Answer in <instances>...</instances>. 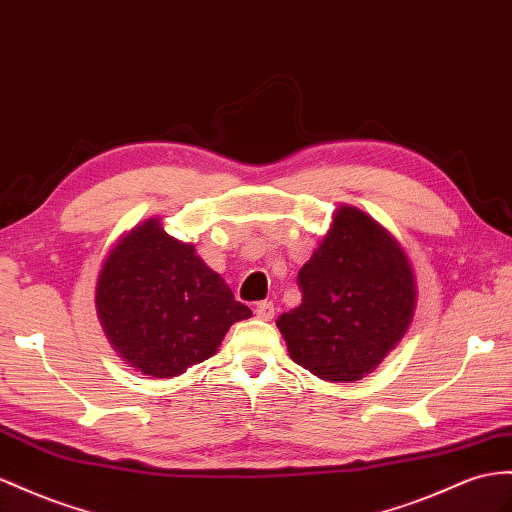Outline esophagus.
<instances>
[{
	"label": "esophagus",
	"instance_id": "obj_1",
	"mask_svg": "<svg viewBox=\"0 0 512 512\" xmlns=\"http://www.w3.org/2000/svg\"><path fill=\"white\" fill-rule=\"evenodd\" d=\"M255 316L259 318V320H272L274 318V305L270 303V300H264V303H257V307H255Z\"/></svg>",
	"mask_w": 512,
	"mask_h": 512
}]
</instances>
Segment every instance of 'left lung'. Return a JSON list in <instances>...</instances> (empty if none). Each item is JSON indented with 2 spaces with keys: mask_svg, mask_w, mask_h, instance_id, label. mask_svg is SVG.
Masks as SVG:
<instances>
[{
  "mask_svg": "<svg viewBox=\"0 0 512 512\" xmlns=\"http://www.w3.org/2000/svg\"><path fill=\"white\" fill-rule=\"evenodd\" d=\"M303 303L277 320L294 363L329 383L374 372L409 331L417 281L404 246L352 205L298 272Z\"/></svg>",
  "mask_w": 512,
  "mask_h": 512,
  "instance_id": "1",
  "label": "left lung"
}]
</instances>
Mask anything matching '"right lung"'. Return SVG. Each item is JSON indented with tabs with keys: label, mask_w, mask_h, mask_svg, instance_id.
<instances>
[{
	"label": "right lung",
	"mask_w": 512,
	"mask_h": 512,
	"mask_svg": "<svg viewBox=\"0 0 512 512\" xmlns=\"http://www.w3.org/2000/svg\"><path fill=\"white\" fill-rule=\"evenodd\" d=\"M95 307L116 355L151 378L179 376L216 355L231 324L253 316L194 244L168 235L157 216L110 248Z\"/></svg>",
	"instance_id": "add662e5"
}]
</instances>
